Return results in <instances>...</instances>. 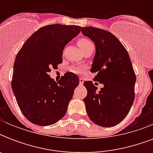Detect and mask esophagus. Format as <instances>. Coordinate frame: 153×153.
<instances>
[{
    "mask_svg": "<svg viewBox=\"0 0 153 153\" xmlns=\"http://www.w3.org/2000/svg\"><path fill=\"white\" fill-rule=\"evenodd\" d=\"M83 82H84V79H82V78H80V79H79V84H80V85H82Z\"/></svg>",
    "mask_w": 153,
    "mask_h": 153,
    "instance_id": "obj_1",
    "label": "esophagus"
}]
</instances>
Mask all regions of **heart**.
<instances>
[{
	"label": "heart",
	"instance_id": "b5f03b06",
	"mask_svg": "<svg viewBox=\"0 0 153 153\" xmlns=\"http://www.w3.org/2000/svg\"><path fill=\"white\" fill-rule=\"evenodd\" d=\"M78 44H79V47L81 48V49L82 51H84L85 49L88 48L89 47H91L93 45L92 44V42L88 39L87 38H85V37H82V38H79V40H78ZM82 67H72L71 68V71L72 72H74V73H77V74H79V73H82Z\"/></svg>",
	"mask_w": 153,
	"mask_h": 153
}]
</instances>
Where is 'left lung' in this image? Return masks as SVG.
I'll return each mask as SVG.
<instances>
[{
  "instance_id": "8db88e82",
  "label": "left lung",
  "mask_w": 153,
  "mask_h": 153,
  "mask_svg": "<svg viewBox=\"0 0 153 153\" xmlns=\"http://www.w3.org/2000/svg\"><path fill=\"white\" fill-rule=\"evenodd\" d=\"M81 31L95 44L91 71L96 73L94 80L103 85L97 91L93 82H84L87 115L98 126H117L128 115L135 98L136 74L129 55L111 32L94 27H83Z\"/></svg>"
}]
</instances>
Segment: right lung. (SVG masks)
I'll list each match as a JSON object with an SVG mask.
<instances>
[{
	"label": "right lung",
	"mask_w": 153,
	"mask_h": 153,
	"mask_svg": "<svg viewBox=\"0 0 153 153\" xmlns=\"http://www.w3.org/2000/svg\"><path fill=\"white\" fill-rule=\"evenodd\" d=\"M80 31L77 25H46L35 32L17 53L12 89L20 111L32 123L51 126L67 113L79 77L67 72L55 82L48 73L62 63L65 46Z\"/></svg>",
	"instance_id": "add662e5"
}]
</instances>
